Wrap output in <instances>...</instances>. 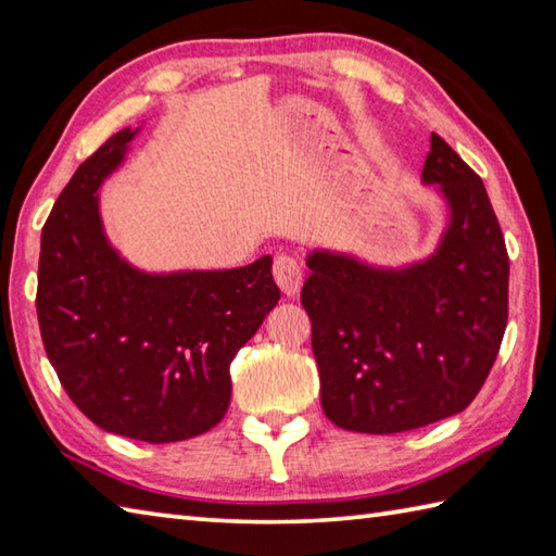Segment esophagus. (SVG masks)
Segmentation results:
<instances>
[{"instance_id": "obj_1", "label": "esophagus", "mask_w": 556, "mask_h": 556, "mask_svg": "<svg viewBox=\"0 0 556 556\" xmlns=\"http://www.w3.org/2000/svg\"><path fill=\"white\" fill-rule=\"evenodd\" d=\"M274 280L286 294H298L302 288V266L292 256L280 254L274 258Z\"/></svg>"}]
</instances>
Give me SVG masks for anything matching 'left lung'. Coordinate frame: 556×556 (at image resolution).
<instances>
[{
  "mask_svg": "<svg viewBox=\"0 0 556 556\" xmlns=\"http://www.w3.org/2000/svg\"><path fill=\"white\" fill-rule=\"evenodd\" d=\"M422 179L439 185L451 225L437 254L403 270L314 252L302 288L333 425L395 434L472 403L508 321V254L475 169L432 134Z\"/></svg>",
  "mask_w": 556,
  "mask_h": 556,
  "instance_id": "left-lung-1",
  "label": "left lung"
}]
</instances>
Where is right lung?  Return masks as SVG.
<instances>
[{
    "instance_id": "obj_1",
    "label": "right lung",
    "mask_w": 556,
    "mask_h": 556,
    "mask_svg": "<svg viewBox=\"0 0 556 556\" xmlns=\"http://www.w3.org/2000/svg\"><path fill=\"white\" fill-rule=\"evenodd\" d=\"M131 129L78 165L40 237L38 324L64 391L112 434L169 444L208 432L230 405V365L280 290L270 256L232 270L151 276L105 240L96 191Z\"/></svg>"
}]
</instances>
